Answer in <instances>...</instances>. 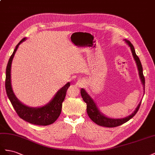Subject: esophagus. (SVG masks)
<instances>
[{"instance_id":"34e87169","label":"esophagus","mask_w":155,"mask_h":155,"mask_svg":"<svg viewBox=\"0 0 155 155\" xmlns=\"http://www.w3.org/2000/svg\"><path fill=\"white\" fill-rule=\"evenodd\" d=\"M76 85L79 87H82L84 85V81L82 80H78L77 82V84Z\"/></svg>"}]
</instances>
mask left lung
Returning a JSON list of instances; mask_svg holds the SVG:
<instances>
[{
	"label": "left lung",
	"instance_id": "8db88e82",
	"mask_svg": "<svg viewBox=\"0 0 155 155\" xmlns=\"http://www.w3.org/2000/svg\"><path fill=\"white\" fill-rule=\"evenodd\" d=\"M124 41L130 48L132 56H133V58L137 65V68H138V74L140 81L143 87V92H145V78L143 74L142 65H141L140 58H138V56L136 55L134 50V47L132 45V44L130 43V41L127 40V39H124ZM81 94L84 101L87 104L86 110L87 115L89 116L90 118L94 123H95L97 125L106 127H116L121 125L123 124V123H125L129 120H130L131 118H132L135 116L137 112L138 111L141 102V101H140L138 105V107L136 108V110L130 115H129V116H127L124 118L118 119L110 118L104 116V115L100 111V110L97 107V106L94 99L91 98V96L87 94L86 91L84 89V88H81Z\"/></svg>",
	"mask_w": 155,
	"mask_h": 155
}]
</instances>
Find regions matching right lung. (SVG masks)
Listing matches in <instances>:
<instances>
[{
	"mask_svg": "<svg viewBox=\"0 0 155 155\" xmlns=\"http://www.w3.org/2000/svg\"><path fill=\"white\" fill-rule=\"evenodd\" d=\"M25 40L26 38H23L17 44L14 52L9 59L6 71L5 87L6 94L17 115L22 119L34 125L43 126L51 125L60 116L62 107V103L65 97L66 91L70 86V82H68L60 88L49 102L43 107H30L21 103L17 98L12 90L11 84V68L13 58L19 45Z\"/></svg>",
	"mask_w": 155,
	"mask_h": 155,
	"instance_id": "obj_1",
	"label": "right lung"
}]
</instances>
